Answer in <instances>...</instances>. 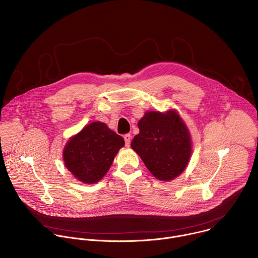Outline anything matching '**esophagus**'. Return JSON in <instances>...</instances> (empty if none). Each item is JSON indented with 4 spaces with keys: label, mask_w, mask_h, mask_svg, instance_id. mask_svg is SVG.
<instances>
[{
    "label": "esophagus",
    "mask_w": 258,
    "mask_h": 258,
    "mask_svg": "<svg viewBox=\"0 0 258 258\" xmlns=\"http://www.w3.org/2000/svg\"><path fill=\"white\" fill-rule=\"evenodd\" d=\"M123 139H124V141H125V146H126V147H128V146H130V144H131V141H132V136H131V134H126V135H124Z\"/></svg>",
    "instance_id": "1"
}]
</instances>
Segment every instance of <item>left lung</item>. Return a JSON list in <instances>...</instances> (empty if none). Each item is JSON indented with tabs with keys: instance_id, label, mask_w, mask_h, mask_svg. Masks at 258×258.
I'll use <instances>...</instances> for the list:
<instances>
[{
	"instance_id": "8db88e82",
	"label": "left lung",
	"mask_w": 258,
	"mask_h": 258,
	"mask_svg": "<svg viewBox=\"0 0 258 258\" xmlns=\"http://www.w3.org/2000/svg\"><path fill=\"white\" fill-rule=\"evenodd\" d=\"M138 126L140 133L131 146L156 178L171 180L185 170L192 151L191 136L177 112L148 111Z\"/></svg>"
}]
</instances>
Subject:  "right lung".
I'll return each instance as SVG.
<instances>
[{"label": "right lung", "instance_id": "right-lung-1", "mask_svg": "<svg viewBox=\"0 0 258 258\" xmlns=\"http://www.w3.org/2000/svg\"><path fill=\"white\" fill-rule=\"evenodd\" d=\"M123 146L121 136L103 122H92L67 142L63 151L64 163L79 180L94 183L106 174Z\"/></svg>", "mask_w": 258, "mask_h": 258}]
</instances>
